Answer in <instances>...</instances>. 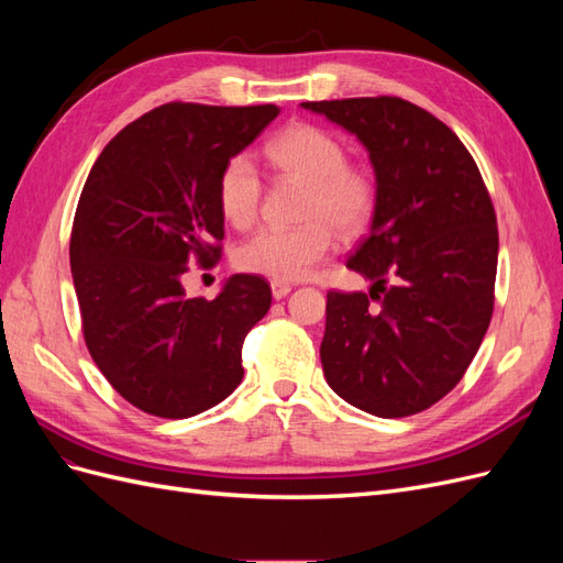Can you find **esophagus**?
Here are the masks:
<instances>
[{"label":"esophagus","instance_id":"esophagus-1","mask_svg":"<svg viewBox=\"0 0 563 563\" xmlns=\"http://www.w3.org/2000/svg\"><path fill=\"white\" fill-rule=\"evenodd\" d=\"M269 288H272V296H275V300H282V298H286L288 294H291V284L279 282V279H272Z\"/></svg>","mask_w":563,"mask_h":563}]
</instances>
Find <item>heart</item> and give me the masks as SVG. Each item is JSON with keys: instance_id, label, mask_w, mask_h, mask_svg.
Listing matches in <instances>:
<instances>
[{"instance_id": "heart-1", "label": "heart", "mask_w": 563, "mask_h": 563, "mask_svg": "<svg viewBox=\"0 0 563 563\" xmlns=\"http://www.w3.org/2000/svg\"><path fill=\"white\" fill-rule=\"evenodd\" d=\"M265 162L279 174L308 183L298 228H263L234 251V267L249 275L296 282L310 275L333 246V231L356 236L376 211V183L362 166L347 164L345 145L314 124L294 122L269 135ZM218 209L232 228H249L261 209L263 180L244 155L230 157L218 176Z\"/></svg>"}]
</instances>
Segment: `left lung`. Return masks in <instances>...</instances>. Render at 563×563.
I'll return each mask as SVG.
<instances>
[{
    "instance_id": "left-lung-1",
    "label": "left lung",
    "mask_w": 563,
    "mask_h": 563,
    "mask_svg": "<svg viewBox=\"0 0 563 563\" xmlns=\"http://www.w3.org/2000/svg\"><path fill=\"white\" fill-rule=\"evenodd\" d=\"M300 106L360 139L378 195L347 258L373 286L327 294L323 376L371 416L420 413L465 376L490 323L498 223L484 178L457 135L404 98Z\"/></svg>"
}]
</instances>
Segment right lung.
<instances>
[{"mask_svg": "<svg viewBox=\"0 0 563 563\" xmlns=\"http://www.w3.org/2000/svg\"><path fill=\"white\" fill-rule=\"evenodd\" d=\"M277 114L166 103L119 131L84 185L70 236L84 340L108 383L150 416H197L244 378L242 345L269 310V284L234 275L207 300L187 298L183 277L220 258V168Z\"/></svg>", "mask_w": 563, "mask_h": 563, "instance_id": "obj_1", "label": "right lung"}]
</instances>
